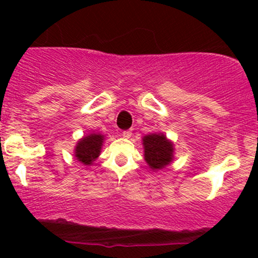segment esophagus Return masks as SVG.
Wrapping results in <instances>:
<instances>
[{
    "label": "esophagus",
    "instance_id": "esophagus-1",
    "mask_svg": "<svg viewBox=\"0 0 258 258\" xmlns=\"http://www.w3.org/2000/svg\"><path fill=\"white\" fill-rule=\"evenodd\" d=\"M131 136H132V130H127V131H123L122 132V137L123 138L128 139L130 137H131Z\"/></svg>",
    "mask_w": 258,
    "mask_h": 258
}]
</instances>
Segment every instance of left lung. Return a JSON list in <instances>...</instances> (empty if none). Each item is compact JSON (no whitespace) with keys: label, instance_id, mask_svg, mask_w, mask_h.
Segmentation results:
<instances>
[{"label":"left lung","instance_id":"obj_1","mask_svg":"<svg viewBox=\"0 0 258 258\" xmlns=\"http://www.w3.org/2000/svg\"><path fill=\"white\" fill-rule=\"evenodd\" d=\"M144 149V160L153 171L165 168L174 159L173 142L164 133H149L142 138Z\"/></svg>","mask_w":258,"mask_h":258}]
</instances>
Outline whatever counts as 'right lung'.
I'll return each mask as SVG.
<instances>
[{
  "mask_svg": "<svg viewBox=\"0 0 258 258\" xmlns=\"http://www.w3.org/2000/svg\"><path fill=\"white\" fill-rule=\"evenodd\" d=\"M104 135L92 132L79 139L74 148V156L85 166H91L98 159L104 143Z\"/></svg>",
  "mask_w": 258,
  "mask_h": 258,
  "instance_id": "right-lung-1",
  "label": "right lung"
}]
</instances>
